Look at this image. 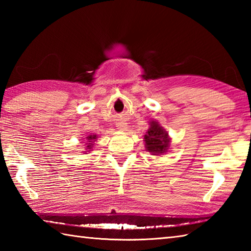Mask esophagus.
Returning a JSON list of instances; mask_svg holds the SVG:
<instances>
[{
    "mask_svg": "<svg viewBox=\"0 0 251 251\" xmlns=\"http://www.w3.org/2000/svg\"><path fill=\"white\" fill-rule=\"evenodd\" d=\"M117 127H119L121 130H124V129L127 128V126H126V124H124V123H123V124H119V125H117Z\"/></svg>",
    "mask_w": 251,
    "mask_h": 251,
    "instance_id": "obj_1",
    "label": "esophagus"
}]
</instances>
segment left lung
<instances>
[{
    "label": "left lung",
    "mask_w": 251,
    "mask_h": 251,
    "mask_svg": "<svg viewBox=\"0 0 251 251\" xmlns=\"http://www.w3.org/2000/svg\"><path fill=\"white\" fill-rule=\"evenodd\" d=\"M150 128L145 136L147 151L152 153L153 155L162 154L167 151L169 147L168 132L159 126L157 122H151Z\"/></svg>",
    "instance_id": "obj_1"
}]
</instances>
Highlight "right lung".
<instances>
[{
	"instance_id": "obj_1",
	"label": "right lung",
	"mask_w": 251,
	"mask_h": 251,
	"mask_svg": "<svg viewBox=\"0 0 251 251\" xmlns=\"http://www.w3.org/2000/svg\"><path fill=\"white\" fill-rule=\"evenodd\" d=\"M96 138H97V136H96V135H93V136H88V137H86V139L88 140V141L86 142V145H87V148H88V149H92L93 142L95 141Z\"/></svg>"
}]
</instances>
